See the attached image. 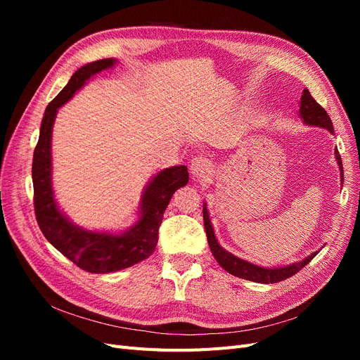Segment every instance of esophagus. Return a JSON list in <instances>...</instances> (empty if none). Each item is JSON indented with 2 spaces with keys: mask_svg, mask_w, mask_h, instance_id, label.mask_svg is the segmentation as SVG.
Masks as SVG:
<instances>
[{
  "mask_svg": "<svg viewBox=\"0 0 360 360\" xmlns=\"http://www.w3.org/2000/svg\"><path fill=\"white\" fill-rule=\"evenodd\" d=\"M212 160L209 158L205 156H197L192 159V163H191V172L193 177L197 179H201L204 176H207L212 171Z\"/></svg>",
  "mask_w": 360,
  "mask_h": 360,
  "instance_id": "esophagus-1",
  "label": "esophagus"
}]
</instances>
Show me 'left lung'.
<instances>
[{
  "label": "left lung",
  "mask_w": 360,
  "mask_h": 360,
  "mask_svg": "<svg viewBox=\"0 0 360 360\" xmlns=\"http://www.w3.org/2000/svg\"><path fill=\"white\" fill-rule=\"evenodd\" d=\"M299 112H300L299 115L303 118L304 124L324 127V129H328L330 134H333V124H332V120H330L329 114L324 111V108L320 103L315 102V99L311 96L308 89H304L303 93H302ZM335 158L338 160V167H340V171H341V181L344 183L342 160H341V156H340V151H338V150H335ZM202 216H204V228H205V233H207V240H209V246H210V250H212L214 259L217 261V263H219V266L224 270L228 271V274H231L237 278L254 281V282H261V284H276V282H281V281H284V279H287L292 275H296L300 269H303L315 255H317V252H314L309 257L299 261V263H294V264L284 266V267L267 269V267L255 266L252 263H249V261L237 258L236 255H233L231 252H228V250H225L219 243H217L205 204L202 207Z\"/></svg>",
  "instance_id": "left-lung-1"
}]
</instances>
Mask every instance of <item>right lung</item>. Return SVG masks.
<instances>
[{
	"label": "right lung",
	"mask_w": 360,
	"mask_h": 360,
	"mask_svg": "<svg viewBox=\"0 0 360 360\" xmlns=\"http://www.w3.org/2000/svg\"><path fill=\"white\" fill-rule=\"evenodd\" d=\"M117 60L105 58L76 70L69 84L48 106L41 120L39 143L32 158L34 212L48 242L72 263L90 274H110L127 269L148 258L158 245L159 226L169 200L179 188L188 184V167H171L158 172L141 198L139 221L122 234L82 230L64 216L53 200L51 138L58 108L66 103L91 76L111 69Z\"/></svg>",
	"instance_id": "obj_1"
}]
</instances>
